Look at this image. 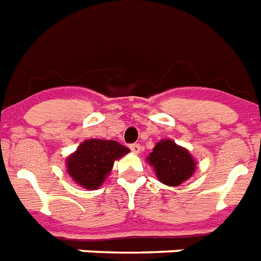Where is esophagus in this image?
Masks as SVG:
<instances>
[{"instance_id":"34e87169","label":"esophagus","mask_w":261,"mask_h":261,"mask_svg":"<svg viewBox=\"0 0 261 261\" xmlns=\"http://www.w3.org/2000/svg\"><path fill=\"white\" fill-rule=\"evenodd\" d=\"M130 149H131V151L134 152V154H139L142 150V147H141V145H138V143H133V145H130Z\"/></svg>"}]
</instances>
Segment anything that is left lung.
I'll return each mask as SVG.
<instances>
[{"mask_svg": "<svg viewBox=\"0 0 261 261\" xmlns=\"http://www.w3.org/2000/svg\"><path fill=\"white\" fill-rule=\"evenodd\" d=\"M147 162L154 167L158 179L167 186H177L189 179L196 169V161L190 152L170 139L158 142Z\"/></svg>", "mask_w": 261, "mask_h": 261, "instance_id": "8db88e82", "label": "left lung"}]
</instances>
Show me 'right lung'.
Instances as JSON below:
<instances>
[{
  "instance_id": "1",
  "label": "right lung",
  "mask_w": 261,
  "mask_h": 261,
  "mask_svg": "<svg viewBox=\"0 0 261 261\" xmlns=\"http://www.w3.org/2000/svg\"><path fill=\"white\" fill-rule=\"evenodd\" d=\"M130 151L116 141L87 139L67 158V171L86 189H97L110 174L114 161Z\"/></svg>"
}]
</instances>
